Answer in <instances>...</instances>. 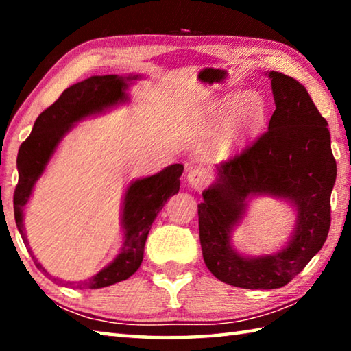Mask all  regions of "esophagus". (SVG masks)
I'll return each mask as SVG.
<instances>
[{"label":"esophagus","mask_w":351,"mask_h":351,"mask_svg":"<svg viewBox=\"0 0 351 351\" xmlns=\"http://www.w3.org/2000/svg\"><path fill=\"white\" fill-rule=\"evenodd\" d=\"M187 181H189L190 186H192L195 190H201V189L206 186L207 181H209V176H207L204 169L193 167V169L189 170Z\"/></svg>","instance_id":"1"}]
</instances>
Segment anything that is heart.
I'll return each instance as SVG.
<instances>
[{"label": "heart", "instance_id": "obj_1", "mask_svg": "<svg viewBox=\"0 0 351 351\" xmlns=\"http://www.w3.org/2000/svg\"><path fill=\"white\" fill-rule=\"evenodd\" d=\"M263 97L255 91H245L226 97L217 106L215 116L223 119L229 116L228 138L232 142H240L258 130L265 121Z\"/></svg>", "mask_w": 351, "mask_h": 351}]
</instances>
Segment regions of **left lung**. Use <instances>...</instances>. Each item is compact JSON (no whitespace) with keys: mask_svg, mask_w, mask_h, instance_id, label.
I'll return each instance as SVG.
<instances>
[{"mask_svg":"<svg viewBox=\"0 0 351 351\" xmlns=\"http://www.w3.org/2000/svg\"><path fill=\"white\" fill-rule=\"evenodd\" d=\"M276 111L268 130L235 158L217 167V180L198 204L204 263L218 280L246 289H276L305 268L330 230L336 159L328 123L302 83L268 73ZM260 194L288 199L298 212L287 246L274 254L245 258L230 243L247 199Z\"/></svg>","mask_w":351,"mask_h":351,"instance_id":"1","label":"left lung"}]
</instances>
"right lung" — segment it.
I'll return each mask as SVG.
<instances>
[{"label":"right lung","mask_w":351,"mask_h":351,"mask_svg":"<svg viewBox=\"0 0 351 351\" xmlns=\"http://www.w3.org/2000/svg\"><path fill=\"white\" fill-rule=\"evenodd\" d=\"M136 79H139V75H93L90 79L66 88L62 96L37 117L32 133L20 147L19 158H16L19 184L14 193L15 223L35 265L46 276L52 277L34 257L25 232V224H23L25 206L31 198L35 182L43 175L58 144L64 134L74 127V123L88 116L100 114L111 106L128 102L127 90L130 82ZM182 164H171L156 175L142 178L130 184L122 206L123 245L121 252L108 266L80 282H63L56 277H52V280H57L63 287L77 289H97L132 277L139 269L144 258L145 241L154 218L167 203V199L180 192V176L182 175Z\"/></svg>","instance_id":"1"}]
</instances>
